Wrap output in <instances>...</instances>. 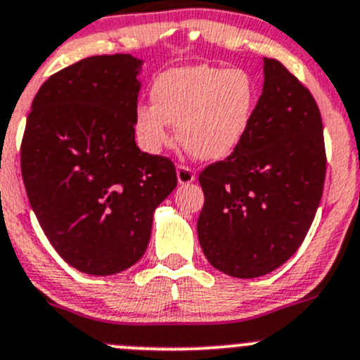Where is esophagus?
<instances>
[{"mask_svg":"<svg viewBox=\"0 0 360 360\" xmlns=\"http://www.w3.org/2000/svg\"><path fill=\"white\" fill-rule=\"evenodd\" d=\"M177 181H179V184L193 183L195 181L193 169L188 165H183V163H179V165H177Z\"/></svg>","mask_w":360,"mask_h":360,"instance_id":"obj_1","label":"esophagus"}]
</instances>
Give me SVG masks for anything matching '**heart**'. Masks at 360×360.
I'll return each instance as SVG.
<instances>
[{"label": "heart", "mask_w": 360, "mask_h": 360, "mask_svg": "<svg viewBox=\"0 0 360 360\" xmlns=\"http://www.w3.org/2000/svg\"><path fill=\"white\" fill-rule=\"evenodd\" d=\"M153 104H139L134 129L139 146L160 153L177 127L181 144L200 160H221L240 144L252 122L257 89L244 69L186 66L163 71L151 85Z\"/></svg>", "instance_id": "obj_1"}]
</instances>
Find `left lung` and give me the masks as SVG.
<instances>
[{"label": "left lung", "mask_w": 360, "mask_h": 360, "mask_svg": "<svg viewBox=\"0 0 360 360\" xmlns=\"http://www.w3.org/2000/svg\"><path fill=\"white\" fill-rule=\"evenodd\" d=\"M324 125L310 90L264 57L263 94L244 139L198 174L197 230L214 268L237 278L266 275L300 249L326 179Z\"/></svg>", "instance_id": "1"}]
</instances>
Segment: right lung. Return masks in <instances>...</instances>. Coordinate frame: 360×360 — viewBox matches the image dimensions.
Here are the masks:
<instances>
[{"mask_svg": "<svg viewBox=\"0 0 360 360\" xmlns=\"http://www.w3.org/2000/svg\"><path fill=\"white\" fill-rule=\"evenodd\" d=\"M141 60L94 56L50 76L32 101L20 170L39 226L66 263L112 275L141 259L174 162L136 146Z\"/></svg>", "mask_w": 360, "mask_h": 360, "instance_id": "1", "label": "right lung"}]
</instances>
